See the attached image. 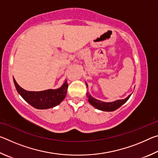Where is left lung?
I'll return each mask as SVG.
<instances>
[{
    "label": "left lung",
    "instance_id": "8db88e82",
    "mask_svg": "<svg viewBox=\"0 0 158 158\" xmlns=\"http://www.w3.org/2000/svg\"><path fill=\"white\" fill-rule=\"evenodd\" d=\"M85 84H86V86H87L88 84L86 83H85ZM86 95H87V98H89V100H89V103L96 109H99V110L105 111H113L116 110L117 109H118L120 106H121L123 104L126 102L128 99L130 98L131 95H130L125 99H124V100H118L116 101L111 102H105L98 100L97 99H95L94 98H93L92 96L90 95L89 93H87Z\"/></svg>",
    "mask_w": 158,
    "mask_h": 158
}]
</instances>
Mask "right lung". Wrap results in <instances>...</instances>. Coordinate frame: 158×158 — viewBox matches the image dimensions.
I'll use <instances>...</instances> for the list:
<instances>
[{"label": "right lung", "mask_w": 158, "mask_h": 158, "mask_svg": "<svg viewBox=\"0 0 158 158\" xmlns=\"http://www.w3.org/2000/svg\"><path fill=\"white\" fill-rule=\"evenodd\" d=\"M14 83L17 92L24 100L33 107L38 109L53 108L62 102L65 98L68 84L67 81L58 89H49L42 91H28L21 86L15 81Z\"/></svg>", "instance_id": "right-lung-1"}]
</instances>
